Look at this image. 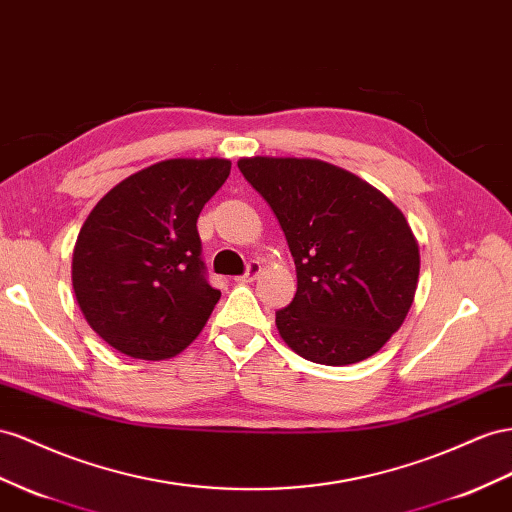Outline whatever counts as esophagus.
<instances>
[{
	"mask_svg": "<svg viewBox=\"0 0 512 512\" xmlns=\"http://www.w3.org/2000/svg\"><path fill=\"white\" fill-rule=\"evenodd\" d=\"M260 271H262V267H260V262H256V260H252L250 265H247V271L243 273V275H239L237 278V282H241V284H247V282H254L258 275H260Z\"/></svg>",
	"mask_w": 512,
	"mask_h": 512,
	"instance_id": "1",
	"label": "esophagus"
}]
</instances>
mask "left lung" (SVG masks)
Here are the masks:
<instances>
[{"mask_svg":"<svg viewBox=\"0 0 512 512\" xmlns=\"http://www.w3.org/2000/svg\"><path fill=\"white\" fill-rule=\"evenodd\" d=\"M295 258L297 293L275 312L303 359L347 366L375 355L405 323L420 278L407 217L377 187L321 159L243 157Z\"/></svg>","mask_w":512,"mask_h":512,"instance_id":"obj_1","label":"left lung"}]
</instances>
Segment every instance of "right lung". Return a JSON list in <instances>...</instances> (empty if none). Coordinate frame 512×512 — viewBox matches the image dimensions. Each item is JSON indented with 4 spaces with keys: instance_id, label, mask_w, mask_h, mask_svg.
<instances>
[{
    "instance_id": "right-lung-1",
    "label": "right lung",
    "mask_w": 512,
    "mask_h": 512,
    "mask_svg": "<svg viewBox=\"0 0 512 512\" xmlns=\"http://www.w3.org/2000/svg\"><path fill=\"white\" fill-rule=\"evenodd\" d=\"M228 159H165L96 202L73 250V290L109 347L159 362L198 338L222 297L204 280L198 215L226 183Z\"/></svg>"
}]
</instances>
